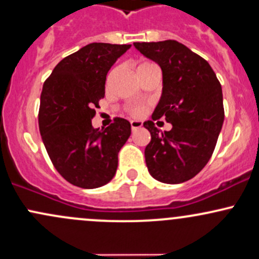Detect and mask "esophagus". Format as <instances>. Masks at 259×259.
<instances>
[{"instance_id": "esophagus-1", "label": "esophagus", "mask_w": 259, "mask_h": 259, "mask_svg": "<svg viewBox=\"0 0 259 259\" xmlns=\"http://www.w3.org/2000/svg\"><path fill=\"white\" fill-rule=\"evenodd\" d=\"M130 124H132V130H136V129H140L141 126H143V123L139 120H132L130 121Z\"/></svg>"}]
</instances>
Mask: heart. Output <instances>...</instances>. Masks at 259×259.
<instances>
[{
    "mask_svg": "<svg viewBox=\"0 0 259 259\" xmlns=\"http://www.w3.org/2000/svg\"><path fill=\"white\" fill-rule=\"evenodd\" d=\"M152 66H155V65H153L152 62H147V61L141 62V64H139L138 66H136V73H138V75H140L141 72H144V71H146L147 69H150V67H152ZM113 72H114V70L110 71L109 77L113 75ZM129 112H130V114H132V115L139 116V115L143 114L144 108H143V107H132V108H130V109H129Z\"/></svg>",
    "mask_w": 259,
    "mask_h": 259,
    "instance_id": "heart-1",
    "label": "heart"
}]
</instances>
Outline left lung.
Returning <instances> with one entry per match:
<instances>
[{
  "instance_id": "1",
  "label": "left lung",
  "mask_w": 259,
  "mask_h": 259,
  "mask_svg": "<svg viewBox=\"0 0 259 259\" xmlns=\"http://www.w3.org/2000/svg\"><path fill=\"white\" fill-rule=\"evenodd\" d=\"M162 70V96L152 120L144 126L151 134L145 149L150 175L162 183L189 181L205 167L223 127V90L209 62L177 40L134 42ZM164 116L172 124L161 133L153 120Z\"/></svg>"
}]
</instances>
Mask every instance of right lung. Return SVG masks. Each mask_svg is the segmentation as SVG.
Wrapping results in <instances>:
<instances>
[{
  "instance_id": "right-lung-1",
  "label": "right lung",
  "mask_w": 259,
  "mask_h": 259,
  "mask_svg": "<svg viewBox=\"0 0 259 259\" xmlns=\"http://www.w3.org/2000/svg\"><path fill=\"white\" fill-rule=\"evenodd\" d=\"M132 45L92 42L59 62L42 84L39 130L54 167L73 186L93 189L114 177L118 153L132 134L123 118L95 129V108L107 73Z\"/></svg>"
}]
</instances>
